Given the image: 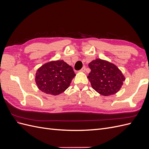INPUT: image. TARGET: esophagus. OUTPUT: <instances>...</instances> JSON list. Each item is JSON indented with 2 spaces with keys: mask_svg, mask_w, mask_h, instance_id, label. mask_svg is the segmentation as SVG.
Returning a JSON list of instances; mask_svg holds the SVG:
<instances>
[{
  "mask_svg": "<svg viewBox=\"0 0 149 149\" xmlns=\"http://www.w3.org/2000/svg\"><path fill=\"white\" fill-rule=\"evenodd\" d=\"M85 70H86V67L83 66L82 68L79 70V72H84Z\"/></svg>",
  "mask_w": 149,
  "mask_h": 149,
  "instance_id": "obj_1",
  "label": "esophagus"
}]
</instances>
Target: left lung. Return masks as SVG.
I'll list each match as a JSON object with an SVG mask.
<instances>
[{"label": "left lung", "instance_id": "1", "mask_svg": "<svg viewBox=\"0 0 149 149\" xmlns=\"http://www.w3.org/2000/svg\"><path fill=\"white\" fill-rule=\"evenodd\" d=\"M88 66L91 72L88 78L96 92L107 96L119 91L125 78L114 64L97 58L90 62Z\"/></svg>", "mask_w": 149, "mask_h": 149}]
</instances>
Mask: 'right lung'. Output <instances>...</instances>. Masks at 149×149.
Returning a JSON list of instances; mask_svg holds the SVG:
<instances>
[{"label":"right lung","mask_w":149,"mask_h":149,"mask_svg":"<svg viewBox=\"0 0 149 149\" xmlns=\"http://www.w3.org/2000/svg\"><path fill=\"white\" fill-rule=\"evenodd\" d=\"M76 76L73 68L63 60L52 61L40 67L35 80L38 88L42 92L56 96L70 86Z\"/></svg>","instance_id":"1"}]
</instances>
